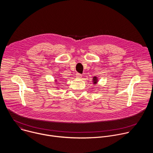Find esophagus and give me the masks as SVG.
Returning <instances> with one entry per match:
<instances>
[{"instance_id":"1","label":"esophagus","mask_w":153,"mask_h":153,"mask_svg":"<svg viewBox=\"0 0 153 153\" xmlns=\"http://www.w3.org/2000/svg\"><path fill=\"white\" fill-rule=\"evenodd\" d=\"M81 77H82V75H81L80 74H79V73H76V77L77 79H80Z\"/></svg>"}]
</instances>
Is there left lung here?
<instances>
[{
    "mask_svg": "<svg viewBox=\"0 0 153 153\" xmlns=\"http://www.w3.org/2000/svg\"><path fill=\"white\" fill-rule=\"evenodd\" d=\"M93 79V83H94V84H96V83H97V82H98V78H97V77L94 76Z\"/></svg>",
    "mask_w": 153,
    "mask_h": 153,
    "instance_id": "obj_1",
    "label": "left lung"
}]
</instances>
